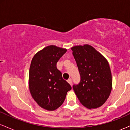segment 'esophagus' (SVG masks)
I'll return each instance as SVG.
<instances>
[{"label":"esophagus","mask_w":130,"mask_h":130,"mask_svg":"<svg viewBox=\"0 0 130 130\" xmlns=\"http://www.w3.org/2000/svg\"><path fill=\"white\" fill-rule=\"evenodd\" d=\"M67 81H68V83H69V84L71 85V86H72V80H71V79H68Z\"/></svg>","instance_id":"1"}]
</instances>
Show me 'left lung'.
<instances>
[{"instance_id":"obj_1","label":"left lung","mask_w":130,"mask_h":130,"mask_svg":"<svg viewBox=\"0 0 130 130\" xmlns=\"http://www.w3.org/2000/svg\"><path fill=\"white\" fill-rule=\"evenodd\" d=\"M80 75V82L74 85L80 103L88 109L101 106L108 100L112 87V78L108 60L89 44L71 47Z\"/></svg>"}]
</instances>
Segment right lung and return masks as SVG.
<instances>
[{"mask_svg": "<svg viewBox=\"0 0 130 130\" xmlns=\"http://www.w3.org/2000/svg\"><path fill=\"white\" fill-rule=\"evenodd\" d=\"M66 49L50 45L34 55L29 70V87L31 95L41 108L54 111L65 101L71 86L62 77L56 64Z\"/></svg>", "mask_w": 130, "mask_h": 130, "instance_id": "add662e5", "label": "right lung"}]
</instances>
